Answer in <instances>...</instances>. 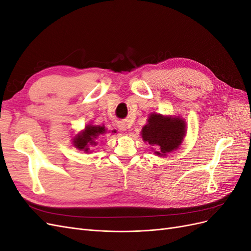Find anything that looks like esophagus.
I'll use <instances>...</instances> for the list:
<instances>
[{"label":"esophagus","instance_id":"obj_1","mask_svg":"<svg viewBox=\"0 0 251 251\" xmlns=\"http://www.w3.org/2000/svg\"><path fill=\"white\" fill-rule=\"evenodd\" d=\"M121 128H123V131H126V126H123Z\"/></svg>","mask_w":251,"mask_h":251}]
</instances>
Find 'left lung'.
<instances>
[{"label":"left lung","instance_id":"1","mask_svg":"<svg viewBox=\"0 0 251 251\" xmlns=\"http://www.w3.org/2000/svg\"><path fill=\"white\" fill-rule=\"evenodd\" d=\"M185 136L186 123L183 118L157 113L151 114L141 130L142 140L149 142L151 151L159 157H166L178 150Z\"/></svg>","mask_w":251,"mask_h":251}]
</instances>
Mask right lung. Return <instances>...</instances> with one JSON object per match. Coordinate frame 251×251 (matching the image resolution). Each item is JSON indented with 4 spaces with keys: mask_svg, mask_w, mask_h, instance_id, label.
Wrapping results in <instances>:
<instances>
[{
    "mask_svg": "<svg viewBox=\"0 0 251 251\" xmlns=\"http://www.w3.org/2000/svg\"><path fill=\"white\" fill-rule=\"evenodd\" d=\"M108 132L109 131L104 126H95L89 124L85 126L83 130H81L74 137H72L71 141L73 146L77 150L90 154L93 151L94 147L98 144V138L101 137L103 134Z\"/></svg>",
    "mask_w": 251,
    "mask_h": 251,
    "instance_id": "add662e5",
    "label": "right lung"
}]
</instances>
